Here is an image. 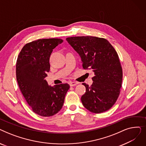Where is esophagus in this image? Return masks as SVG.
Returning <instances> with one entry per match:
<instances>
[{
  "label": "esophagus",
  "instance_id": "1",
  "mask_svg": "<svg viewBox=\"0 0 146 146\" xmlns=\"http://www.w3.org/2000/svg\"><path fill=\"white\" fill-rule=\"evenodd\" d=\"M78 82H70L69 83V85H70V86H76V85H78Z\"/></svg>",
  "mask_w": 146,
  "mask_h": 146
}]
</instances>
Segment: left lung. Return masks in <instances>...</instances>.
Segmentation results:
<instances>
[{"instance_id":"1","label":"left lung","mask_w":146,"mask_h":146,"mask_svg":"<svg viewBox=\"0 0 146 146\" xmlns=\"http://www.w3.org/2000/svg\"><path fill=\"white\" fill-rule=\"evenodd\" d=\"M66 41L79 54L83 67L94 72L92 85L82 83L86 87L81 97L83 105L95 113L108 111L117 101L122 84V71L117 52L102 38L73 36Z\"/></svg>"}]
</instances>
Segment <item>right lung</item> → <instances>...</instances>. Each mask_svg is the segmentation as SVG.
<instances>
[{"label":"right lung","instance_id":"right-lung-1","mask_svg":"<svg viewBox=\"0 0 146 146\" xmlns=\"http://www.w3.org/2000/svg\"><path fill=\"white\" fill-rule=\"evenodd\" d=\"M63 42L58 38L40 39L25 44L18 56L17 80L19 89L33 111L42 117H50L63 107L67 83L48 85L45 78L50 71L53 49Z\"/></svg>","mask_w":146,"mask_h":146}]
</instances>
